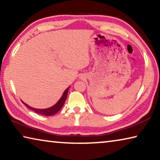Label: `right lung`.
Masks as SVG:
<instances>
[{
	"label": "right lung",
	"instance_id": "obj_1",
	"mask_svg": "<svg viewBox=\"0 0 160 160\" xmlns=\"http://www.w3.org/2000/svg\"><path fill=\"white\" fill-rule=\"evenodd\" d=\"M69 88H68L66 90L64 91V92L63 93V94H62V96L60 98V99H59L58 101L53 105V106L49 108H47V109H37V108H33L32 107H29L28 104H27L26 103H25L22 101V102L27 107H28L29 109L34 111V112H35L37 113H39V114L44 115L47 116H52V115L55 114V113H56L57 112H58L61 108L63 107L64 103H65V102H66V99L67 98L68 92Z\"/></svg>",
	"mask_w": 160,
	"mask_h": 160
}]
</instances>
